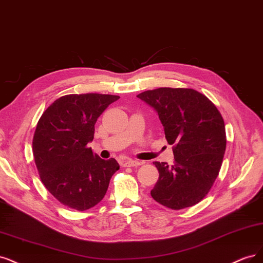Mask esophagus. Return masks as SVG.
I'll use <instances>...</instances> for the list:
<instances>
[{"label": "esophagus", "mask_w": 263, "mask_h": 263, "mask_svg": "<svg viewBox=\"0 0 263 263\" xmlns=\"http://www.w3.org/2000/svg\"><path fill=\"white\" fill-rule=\"evenodd\" d=\"M139 165H141L139 160H134V159H130V158L123 160V166H125V167H134V166H139Z\"/></svg>", "instance_id": "1"}]
</instances>
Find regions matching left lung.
Instances as JSON below:
<instances>
[{
  "label": "left lung",
  "instance_id": "8db88e82",
  "mask_svg": "<svg viewBox=\"0 0 263 263\" xmlns=\"http://www.w3.org/2000/svg\"><path fill=\"white\" fill-rule=\"evenodd\" d=\"M138 97L153 108L175 164L154 162L159 178L151 196L173 210L197 204L213 185L226 148L224 120L208 97L190 88L160 87Z\"/></svg>",
  "mask_w": 263,
  "mask_h": 263
}]
</instances>
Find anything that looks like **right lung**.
I'll use <instances>...</instances> for the list:
<instances>
[{"instance_id": "right-lung-1", "label": "right lung", "mask_w": 263, "mask_h": 263, "mask_svg": "<svg viewBox=\"0 0 263 263\" xmlns=\"http://www.w3.org/2000/svg\"><path fill=\"white\" fill-rule=\"evenodd\" d=\"M118 99L103 94L65 95L39 119L33 157L42 183L62 204L85 211L104 199L120 166L115 158H100L87 144L94 139L99 116Z\"/></svg>"}]
</instances>
